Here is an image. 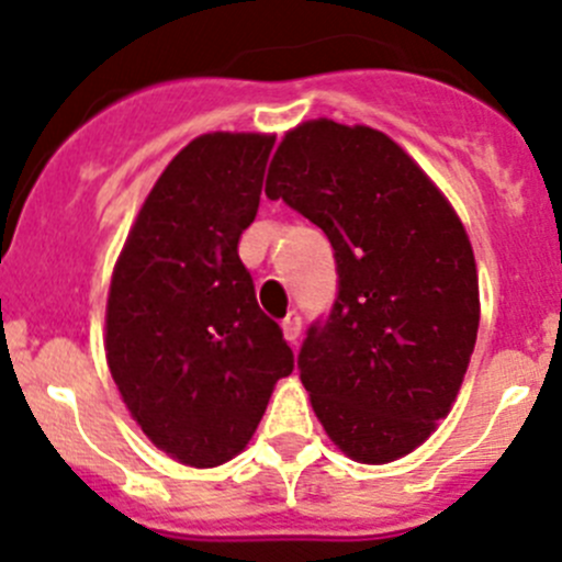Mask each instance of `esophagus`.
I'll list each match as a JSON object with an SVG mask.
<instances>
[{
    "label": "esophagus",
    "instance_id": "esophagus-1",
    "mask_svg": "<svg viewBox=\"0 0 562 562\" xmlns=\"http://www.w3.org/2000/svg\"><path fill=\"white\" fill-rule=\"evenodd\" d=\"M282 333H285L288 344H296L299 333H302V316H299L296 311H291L285 318H282Z\"/></svg>",
    "mask_w": 562,
    "mask_h": 562
}]
</instances>
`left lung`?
<instances>
[{
	"instance_id": "left-lung-1",
	"label": "left lung",
	"mask_w": 562,
	"mask_h": 562,
	"mask_svg": "<svg viewBox=\"0 0 562 562\" xmlns=\"http://www.w3.org/2000/svg\"><path fill=\"white\" fill-rule=\"evenodd\" d=\"M266 193L333 244L338 296L296 360L313 411L360 463L413 452L452 407L480 327L458 213L387 135L329 119L285 135Z\"/></svg>"
}]
</instances>
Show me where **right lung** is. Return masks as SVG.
Segmentation results:
<instances>
[{
    "label": "right lung",
    "mask_w": 562,
    "mask_h": 562,
    "mask_svg": "<svg viewBox=\"0 0 562 562\" xmlns=\"http://www.w3.org/2000/svg\"><path fill=\"white\" fill-rule=\"evenodd\" d=\"M271 149L255 133L191 140L146 196L110 282V374L146 438L196 469L249 443L274 382L293 371L238 257Z\"/></svg>",
    "instance_id": "1"
}]
</instances>
